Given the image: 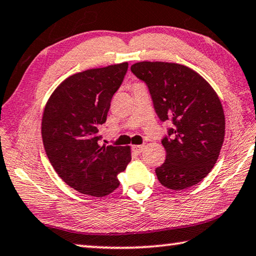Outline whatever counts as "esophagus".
Instances as JSON below:
<instances>
[{
	"instance_id": "34e87169",
	"label": "esophagus",
	"mask_w": 256,
	"mask_h": 256,
	"mask_svg": "<svg viewBox=\"0 0 256 256\" xmlns=\"http://www.w3.org/2000/svg\"><path fill=\"white\" fill-rule=\"evenodd\" d=\"M144 148H145V145H134L132 150L134 153L140 154V153H142V150H144Z\"/></svg>"
}]
</instances>
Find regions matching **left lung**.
Masks as SVG:
<instances>
[{
  "mask_svg": "<svg viewBox=\"0 0 256 256\" xmlns=\"http://www.w3.org/2000/svg\"><path fill=\"white\" fill-rule=\"evenodd\" d=\"M132 72L147 84L158 118L172 121L162 140L165 162L155 170L162 186L183 190L202 181L216 164L225 137V114L217 93L190 67L140 62Z\"/></svg>",
  "mask_w": 256,
  "mask_h": 256,
  "instance_id": "1",
  "label": "left lung"
}]
</instances>
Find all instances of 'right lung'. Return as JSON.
I'll use <instances>...</instances> for the list:
<instances>
[{
  "instance_id": "1",
  "label": "right lung",
  "mask_w": 256,
  "mask_h": 256,
  "mask_svg": "<svg viewBox=\"0 0 256 256\" xmlns=\"http://www.w3.org/2000/svg\"><path fill=\"white\" fill-rule=\"evenodd\" d=\"M128 62L68 76L44 106L42 137L54 170L83 194L106 196L119 186L118 174L132 160L130 146L98 145V127L122 83Z\"/></svg>"
}]
</instances>
